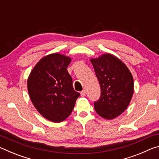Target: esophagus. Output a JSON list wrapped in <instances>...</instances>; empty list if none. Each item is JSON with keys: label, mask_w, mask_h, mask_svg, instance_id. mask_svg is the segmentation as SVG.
<instances>
[{"label": "esophagus", "mask_w": 159, "mask_h": 159, "mask_svg": "<svg viewBox=\"0 0 159 159\" xmlns=\"http://www.w3.org/2000/svg\"><path fill=\"white\" fill-rule=\"evenodd\" d=\"M85 90H83L81 91V93H80V95H81V97H84L85 95Z\"/></svg>", "instance_id": "esophagus-1"}]
</instances>
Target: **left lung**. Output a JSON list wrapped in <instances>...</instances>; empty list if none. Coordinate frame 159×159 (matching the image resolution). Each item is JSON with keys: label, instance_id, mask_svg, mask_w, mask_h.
Instances as JSON below:
<instances>
[{"label": "left lung", "instance_id": "8db88e82", "mask_svg": "<svg viewBox=\"0 0 159 159\" xmlns=\"http://www.w3.org/2000/svg\"><path fill=\"white\" fill-rule=\"evenodd\" d=\"M90 60L102 90L100 98L94 105L95 111L105 119H114L125 111L133 98V75L124 62L110 53Z\"/></svg>", "mask_w": 159, "mask_h": 159}]
</instances>
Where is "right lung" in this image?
Listing matches in <instances>:
<instances>
[{
  "instance_id": "right-lung-1",
  "label": "right lung",
  "mask_w": 159,
  "mask_h": 159,
  "mask_svg": "<svg viewBox=\"0 0 159 159\" xmlns=\"http://www.w3.org/2000/svg\"><path fill=\"white\" fill-rule=\"evenodd\" d=\"M71 58L60 53L44 56L31 70L27 79L29 98L47 120L63 121L71 115L80 93L74 90L67 66Z\"/></svg>"
}]
</instances>
